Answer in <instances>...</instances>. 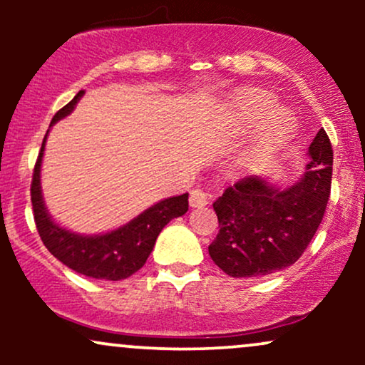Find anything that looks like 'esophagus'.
Returning <instances> with one entry per match:
<instances>
[{
	"mask_svg": "<svg viewBox=\"0 0 365 365\" xmlns=\"http://www.w3.org/2000/svg\"><path fill=\"white\" fill-rule=\"evenodd\" d=\"M188 202H190L192 207L206 206L209 202V194L207 192L200 190V188H194V190H190V199H188Z\"/></svg>",
	"mask_w": 365,
	"mask_h": 365,
	"instance_id": "34e87169",
	"label": "esophagus"
}]
</instances>
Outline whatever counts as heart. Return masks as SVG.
<instances>
[{
	"label": "heart",
	"instance_id": "b5f03b06",
	"mask_svg": "<svg viewBox=\"0 0 365 365\" xmlns=\"http://www.w3.org/2000/svg\"><path fill=\"white\" fill-rule=\"evenodd\" d=\"M274 110L276 104L269 96L252 92V94L238 98L230 113V125L238 133L249 132V130L259 127L262 121H266L250 148L249 154L254 161H264V159L273 156L290 133L292 125L287 116L267 120L273 115Z\"/></svg>",
	"mask_w": 365,
	"mask_h": 365
}]
</instances>
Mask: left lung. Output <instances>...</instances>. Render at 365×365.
Returning <instances> with one entry per match:
<instances>
[{
    "mask_svg": "<svg viewBox=\"0 0 365 365\" xmlns=\"http://www.w3.org/2000/svg\"><path fill=\"white\" fill-rule=\"evenodd\" d=\"M295 185L278 190L259 177L238 180L212 204L220 233L209 255L233 278H259L292 266L316 235L331 194L333 148L324 128Z\"/></svg>",
    "mask_w": 365,
    "mask_h": 365,
    "instance_id": "1",
    "label": "left lung"
}]
</instances>
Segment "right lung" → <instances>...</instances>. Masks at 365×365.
Returning a JSON list of instances; mask_svg holds the SVG:
<instances>
[{"label":"right lung","mask_w":365,"mask_h":365,"mask_svg":"<svg viewBox=\"0 0 365 365\" xmlns=\"http://www.w3.org/2000/svg\"><path fill=\"white\" fill-rule=\"evenodd\" d=\"M82 96L83 91L78 92L66 106H63L53 116L51 125L70 115ZM46 137L48 135H44L31 183V200L36 228L46 249L70 269L89 276V278L118 282V279H125L137 273L148 261L161 230L173 217L187 212L188 194L170 197V199L154 204L153 207L142 212L128 225L106 233V235H77V233L63 230L61 226L54 223L44 207L43 194H41V161H43Z\"/></svg>","instance_id":"right-lung-1"}]
</instances>
